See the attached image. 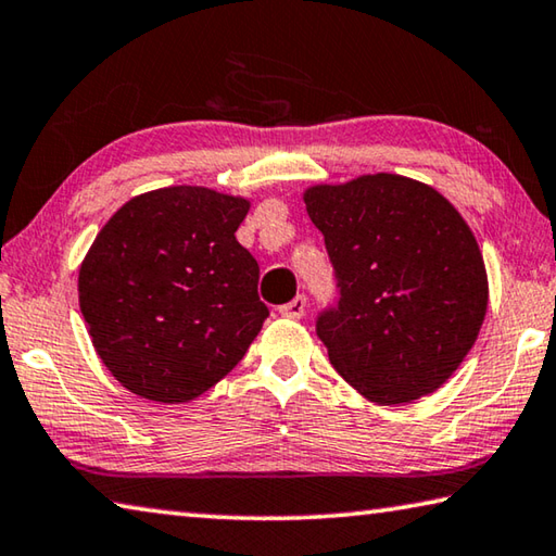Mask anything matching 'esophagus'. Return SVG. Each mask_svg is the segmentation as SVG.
I'll use <instances>...</instances> for the list:
<instances>
[{
  "mask_svg": "<svg viewBox=\"0 0 556 556\" xmlns=\"http://www.w3.org/2000/svg\"><path fill=\"white\" fill-rule=\"evenodd\" d=\"M279 314L287 316V318H304V314H306V296L299 294L296 299H291L289 304L279 306Z\"/></svg>",
  "mask_w": 556,
  "mask_h": 556,
  "instance_id": "34e87169",
  "label": "esophagus"
}]
</instances>
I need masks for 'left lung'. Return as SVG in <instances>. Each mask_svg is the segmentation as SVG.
Returning <instances> with one entry per match:
<instances>
[{"label":"left lung","instance_id":"1","mask_svg":"<svg viewBox=\"0 0 556 556\" xmlns=\"http://www.w3.org/2000/svg\"><path fill=\"white\" fill-rule=\"evenodd\" d=\"M338 279L316 333L365 400L407 404L464 363L488 308L476 235L437 188L368 174L304 191Z\"/></svg>","mask_w":556,"mask_h":556}]
</instances>
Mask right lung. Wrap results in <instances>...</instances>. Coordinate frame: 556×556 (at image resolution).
I'll return each instance as SVG.
<instances>
[{"label": "right lung", "mask_w": 556, "mask_h": 556, "mask_svg": "<svg viewBox=\"0 0 556 556\" xmlns=\"http://www.w3.org/2000/svg\"><path fill=\"white\" fill-rule=\"evenodd\" d=\"M250 201L205 186L129 199L78 271L96 353L149 402H191L248 353L269 316L260 267L235 238Z\"/></svg>", "instance_id": "add662e5"}]
</instances>
